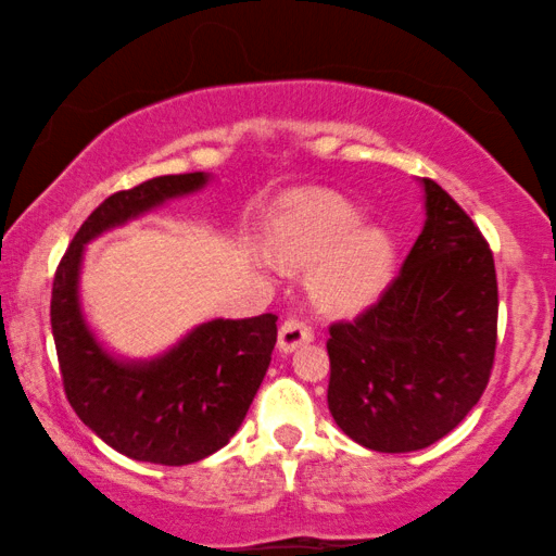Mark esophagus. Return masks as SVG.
Masks as SVG:
<instances>
[{"mask_svg":"<svg viewBox=\"0 0 556 556\" xmlns=\"http://www.w3.org/2000/svg\"><path fill=\"white\" fill-rule=\"evenodd\" d=\"M314 339V331H311L308 324L299 321V318H288V321L280 324L278 331V349L283 354H291L295 349L308 344Z\"/></svg>","mask_w":556,"mask_h":556,"instance_id":"1","label":"esophagus"}]
</instances>
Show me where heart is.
<instances>
[{
	"instance_id": "obj_1",
	"label": "heart",
	"mask_w": 556,
	"mask_h": 556,
	"mask_svg": "<svg viewBox=\"0 0 556 556\" xmlns=\"http://www.w3.org/2000/svg\"><path fill=\"white\" fill-rule=\"evenodd\" d=\"M367 212L329 189H299L283 197L270 219L257 268L278 273L280 261L308 268V291L324 311L356 314L390 286L397 248L387 227L364 223Z\"/></svg>"
}]
</instances>
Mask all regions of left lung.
Listing matches in <instances>:
<instances>
[{"label": "left lung", "mask_w": 556, "mask_h": 556, "mask_svg": "<svg viewBox=\"0 0 556 556\" xmlns=\"http://www.w3.org/2000/svg\"><path fill=\"white\" fill-rule=\"evenodd\" d=\"M425 225L375 306L331 326L329 409L354 443L422 451L481 400L496 354L489 242L458 202L420 179Z\"/></svg>", "instance_id": "left-lung-1"}]
</instances>
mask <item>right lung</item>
Segmentation results:
<instances>
[{
	"mask_svg": "<svg viewBox=\"0 0 556 556\" xmlns=\"http://www.w3.org/2000/svg\"><path fill=\"white\" fill-rule=\"evenodd\" d=\"M210 181L207 172L169 174L111 194L75 232L52 283L50 321L67 402L105 445L141 463L187 466L230 443L268 371L278 316L212 318L162 354L128 359L90 329L80 301L83 257L103 232Z\"/></svg>",
	"mask_w": 556,
	"mask_h": 556,
	"instance_id": "right-lung-1",
	"label": "right lung"
}]
</instances>
